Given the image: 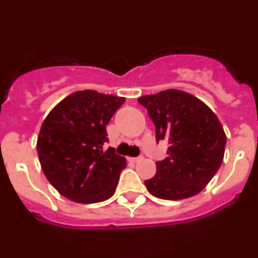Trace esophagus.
<instances>
[{
	"label": "esophagus",
	"instance_id": "obj_1",
	"mask_svg": "<svg viewBox=\"0 0 258 258\" xmlns=\"http://www.w3.org/2000/svg\"><path fill=\"white\" fill-rule=\"evenodd\" d=\"M143 157L142 156H140V157H131V159H129V161H132V163H138V161H141L142 160Z\"/></svg>",
	"mask_w": 258,
	"mask_h": 258
}]
</instances>
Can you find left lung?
I'll list each match as a JSON object with an SVG mask.
<instances>
[{"instance_id":"1","label":"left lung","mask_w":258,"mask_h":258,"mask_svg":"<svg viewBox=\"0 0 258 258\" xmlns=\"http://www.w3.org/2000/svg\"><path fill=\"white\" fill-rule=\"evenodd\" d=\"M155 124L156 141L169 145L156 161V174L145 181L156 198L187 199L199 194L220 169L226 134L214 112L197 97L168 89L138 99Z\"/></svg>"}]
</instances>
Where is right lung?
Wrapping results in <instances>:
<instances>
[{"mask_svg": "<svg viewBox=\"0 0 258 258\" xmlns=\"http://www.w3.org/2000/svg\"><path fill=\"white\" fill-rule=\"evenodd\" d=\"M125 98L95 90L76 92L47 115L37 138L41 166L52 187L77 203L103 202L115 194L126 165L108 142L106 125Z\"/></svg>", "mask_w": 258, "mask_h": 258, "instance_id": "add662e5", "label": "right lung"}]
</instances>
